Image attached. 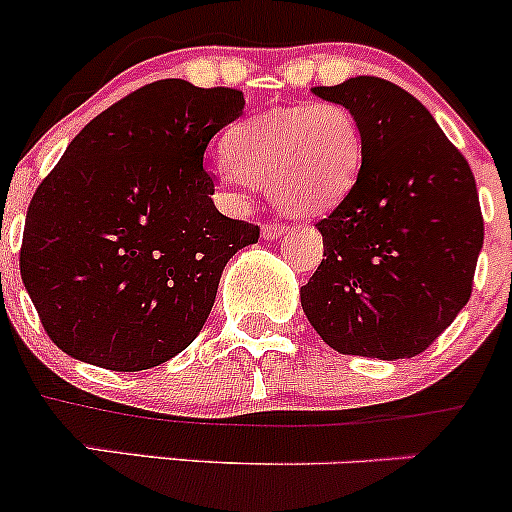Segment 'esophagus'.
<instances>
[{
	"label": "esophagus",
	"instance_id": "obj_1",
	"mask_svg": "<svg viewBox=\"0 0 512 512\" xmlns=\"http://www.w3.org/2000/svg\"><path fill=\"white\" fill-rule=\"evenodd\" d=\"M285 232H287L285 223H267L262 227V237H265V240H275V237L285 235Z\"/></svg>",
	"mask_w": 512,
	"mask_h": 512
}]
</instances>
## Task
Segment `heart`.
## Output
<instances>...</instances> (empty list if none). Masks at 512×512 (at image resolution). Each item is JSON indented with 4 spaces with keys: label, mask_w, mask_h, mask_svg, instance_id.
I'll use <instances>...</instances> for the list:
<instances>
[{
    "label": "heart",
    "mask_w": 512,
    "mask_h": 512,
    "mask_svg": "<svg viewBox=\"0 0 512 512\" xmlns=\"http://www.w3.org/2000/svg\"><path fill=\"white\" fill-rule=\"evenodd\" d=\"M218 175L232 193L252 183L294 215H317L354 188L364 136L352 108L319 101L250 118L227 133Z\"/></svg>",
    "instance_id": "b5f03b06"
}]
</instances>
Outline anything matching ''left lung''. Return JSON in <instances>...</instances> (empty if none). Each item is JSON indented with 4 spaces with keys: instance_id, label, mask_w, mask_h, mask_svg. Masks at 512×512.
Listing matches in <instances>:
<instances>
[{
    "instance_id": "8db88e82",
    "label": "left lung",
    "mask_w": 512,
    "mask_h": 512,
    "mask_svg": "<svg viewBox=\"0 0 512 512\" xmlns=\"http://www.w3.org/2000/svg\"><path fill=\"white\" fill-rule=\"evenodd\" d=\"M312 94L352 108L364 158L347 198L317 223L324 260L302 309L339 354L411 359L471 299L483 247L476 178L401 86L356 76Z\"/></svg>"
}]
</instances>
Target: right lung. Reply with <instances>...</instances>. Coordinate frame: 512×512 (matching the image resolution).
Masks as SVG:
<instances>
[{
    "label": "right lung",
    "mask_w": 512,
    "mask_h": 512,
    "mask_svg": "<svg viewBox=\"0 0 512 512\" xmlns=\"http://www.w3.org/2000/svg\"><path fill=\"white\" fill-rule=\"evenodd\" d=\"M242 91L163 79L98 113L36 188L19 270L61 352L141 371L200 334L227 260L260 227L218 213L203 168Z\"/></svg>",
    "instance_id": "right-lung-1"
}]
</instances>
